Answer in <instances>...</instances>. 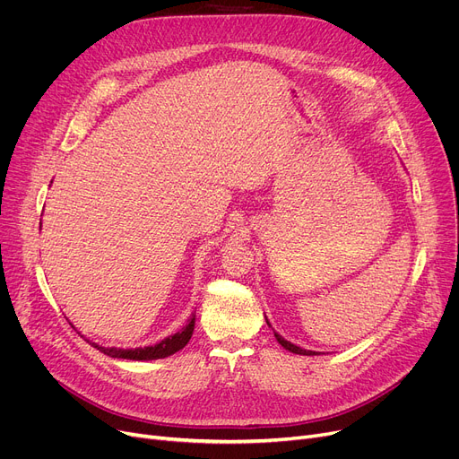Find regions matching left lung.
I'll list each match as a JSON object with an SVG mask.
<instances>
[{"mask_svg": "<svg viewBox=\"0 0 459 459\" xmlns=\"http://www.w3.org/2000/svg\"><path fill=\"white\" fill-rule=\"evenodd\" d=\"M266 324L270 325V322H268V318H266ZM275 333V331H273ZM275 339H277V342L284 348V350H288V351H292V353H299V355H316V351H310V350H303V348H299V346H296V344H292V342H288V341H284L281 334H277L275 333Z\"/></svg>", "mask_w": 459, "mask_h": 459, "instance_id": "left-lung-1", "label": "left lung"}]
</instances>
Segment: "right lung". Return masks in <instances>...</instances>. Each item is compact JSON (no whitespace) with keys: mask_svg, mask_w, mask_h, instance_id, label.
Masks as SVG:
<instances>
[{"mask_svg":"<svg viewBox=\"0 0 459 459\" xmlns=\"http://www.w3.org/2000/svg\"><path fill=\"white\" fill-rule=\"evenodd\" d=\"M193 327H195V315H191L187 325L171 334L167 336V339H163L161 342L154 344V346H144V348H134V350H120V348H102L99 344L91 342L96 350H100L102 353L113 357V359H130V360H152V359H163V357H169L177 353L178 350H182L193 334ZM89 342V341H87Z\"/></svg>","mask_w":459,"mask_h":459,"instance_id":"right-lung-1","label":"right lung"}]
</instances>
